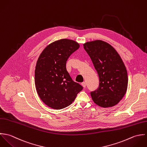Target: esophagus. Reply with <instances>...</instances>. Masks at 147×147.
<instances>
[{
    "label": "esophagus",
    "instance_id": "34e87169",
    "mask_svg": "<svg viewBox=\"0 0 147 147\" xmlns=\"http://www.w3.org/2000/svg\"><path fill=\"white\" fill-rule=\"evenodd\" d=\"M81 85H82V86H83L84 88H86V83H85V82H82V83L81 84Z\"/></svg>",
    "mask_w": 147,
    "mask_h": 147
}]
</instances>
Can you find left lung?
Instances as JSON below:
<instances>
[{
	"label": "left lung",
	"mask_w": 147,
	"mask_h": 147,
	"mask_svg": "<svg viewBox=\"0 0 147 147\" xmlns=\"http://www.w3.org/2000/svg\"><path fill=\"white\" fill-rule=\"evenodd\" d=\"M99 78L98 88L90 94L98 106L107 108L122 99L128 86L125 66L115 48L109 43L96 40L83 44Z\"/></svg>",
	"instance_id": "8db88e82"
}]
</instances>
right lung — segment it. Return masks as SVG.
Returning a JSON list of instances; mask_svg holds the SVG:
<instances>
[{"label":"right lung","instance_id":"right-lung-1","mask_svg":"<svg viewBox=\"0 0 147 147\" xmlns=\"http://www.w3.org/2000/svg\"><path fill=\"white\" fill-rule=\"evenodd\" d=\"M80 44L67 38L56 40L40 55L34 71V84L41 100L48 107L60 110L71 105L82 86L74 82L66 67L67 59Z\"/></svg>","mask_w":147,"mask_h":147}]
</instances>
